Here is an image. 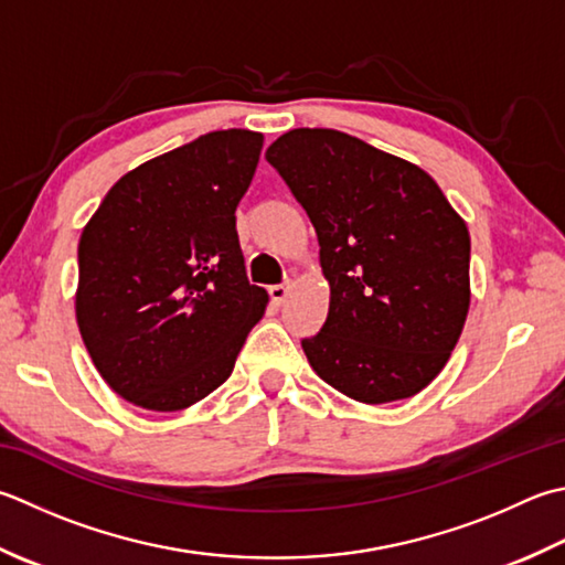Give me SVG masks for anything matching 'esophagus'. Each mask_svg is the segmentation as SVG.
Wrapping results in <instances>:
<instances>
[{"label":"esophagus","mask_w":565,"mask_h":565,"mask_svg":"<svg viewBox=\"0 0 565 565\" xmlns=\"http://www.w3.org/2000/svg\"><path fill=\"white\" fill-rule=\"evenodd\" d=\"M269 296H271L274 303H284L286 296H289V284H276V286H271Z\"/></svg>","instance_id":"esophagus-1"}]
</instances>
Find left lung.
I'll list each match as a JSON object with an SVG mask.
<instances>
[{"label":"left lung","instance_id":"left-lung-1","mask_svg":"<svg viewBox=\"0 0 565 565\" xmlns=\"http://www.w3.org/2000/svg\"><path fill=\"white\" fill-rule=\"evenodd\" d=\"M320 245L330 308L303 338L323 382L362 404L436 380L470 308V235L430 175L338 129H291L267 149Z\"/></svg>","mask_w":565,"mask_h":565}]
</instances>
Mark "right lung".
Wrapping results in <instances>:
<instances>
[{
  "label": "right lung",
  "instance_id": "obj_1",
  "mask_svg": "<svg viewBox=\"0 0 565 565\" xmlns=\"http://www.w3.org/2000/svg\"><path fill=\"white\" fill-rule=\"evenodd\" d=\"M264 137L210 131L109 188L77 245L75 316L121 399L181 412L235 367L269 296L247 281L235 210Z\"/></svg>",
  "mask_w": 565,
  "mask_h": 565
}]
</instances>
